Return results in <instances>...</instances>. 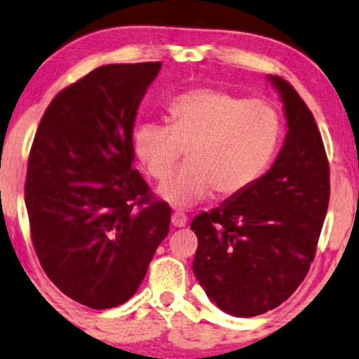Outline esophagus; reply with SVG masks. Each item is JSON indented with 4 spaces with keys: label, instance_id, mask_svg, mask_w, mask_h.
Returning a JSON list of instances; mask_svg holds the SVG:
<instances>
[{
    "label": "esophagus",
    "instance_id": "34e87169",
    "mask_svg": "<svg viewBox=\"0 0 359 359\" xmlns=\"http://www.w3.org/2000/svg\"><path fill=\"white\" fill-rule=\"evenodd\" d=\"M186 223H188V217L183 212H173V215H171V225L176 228H183Z\"/></svg>",
    "mask_w": 359,
    "mask_h": 359
}]
</instances>
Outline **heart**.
<instances>
[{
  "instance_id": "b5f03b06",
  "label": "heart",
  "mask_w": 359,
  "mask_h": 359,
  "mask_svg": "<svg viewBox=\"0 0 359 359\" xmlns=\"http://www.w3.org/2000/svg\"><path fill=\"white\" fill-rule=\"evenodd\" d=\"M282 119L272 102L217 89H196L168 107V126L141 123L134 150L150 178L163 183L186 150L188 163L162 186L175 207H191L215 192L233 197L266 173L277 150Z\"/></svg>"
}]
</instances>
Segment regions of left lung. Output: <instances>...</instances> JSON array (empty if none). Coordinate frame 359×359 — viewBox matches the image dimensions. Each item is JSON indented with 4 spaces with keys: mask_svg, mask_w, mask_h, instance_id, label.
<instances>
[{
    "mask_svg": "<svg viewBox=\"0 0 359 359\" xmlns=\"http://www.w3.org/2000/svg\"><path fill=\"white\" fill-rule=\"evenodd\" d=\"M287 116V137L266 175L191 223L196 278L236 318L287 301L314 261L330 197L329 160L318 124L290 82L272 76Z\"/></svg>",
    "mask_w": 359,
    "mask_h": 359,
    "instance_id": "obj_1",
    "label": "left lung"
}]
</instances>
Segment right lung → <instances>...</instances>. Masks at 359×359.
Here are the masks:
<instances>
[{
  "mask_svg": "<svg viewBox=\"0 0 359 359\" xmlns=\"http://www.w3.org/2000/svg\"><path fill=\"white\" fill-rule=\"evenodd\" d=\"M162 63L107 65L46 108L27 162L25 207L41 269L66 296L110 309L137 292L171 207L133 168V128Z\"/></svg>",
  "mask_w": 359,
  "mask_h": 359,
  "instance_id": "1",
  "label": "right lung"
}]
</instances>
